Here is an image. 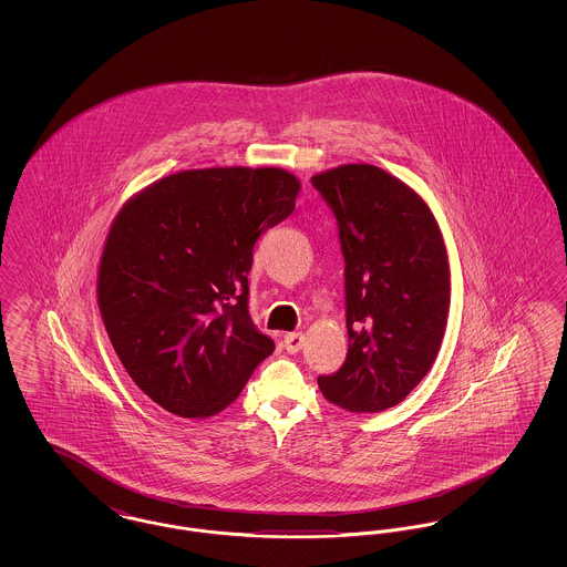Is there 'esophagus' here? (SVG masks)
<instances>
[{
    "label": "esophagus",
    "mask_w": 567,
    "mask_h": 567,
    "mask_svg": "<svg viewBox=\"0 0 567 567\" xmlns=\"http://www.w3.org/2000/svg\"><path fill=\"white\" fill-rule=\"evenodd\" d=\"M303 342H306V336L303 333H287L285 336V340H282V344H285V349H287V352H299L301 349H303Z\"/></svg>",
    "instance_id": "esophagus-1"
}]
</instances>
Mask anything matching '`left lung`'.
Instances as JSON below:
<instances>
[{
    "label": "left lung",
    "mask_w": 567,
    "mask_h": 567,
    "mask_svg": "<svg viewBox=\"0 0 567 567\" xmlns=\"http://www.w3.org/2000/svg\"><path fill=\"white\" fill-rule=\"evenodd\" d=\"M338 218L347 278L349 352L319 377L327 402L380 412L432 370L451 308V266L427 202L370 163L312 176Z\"/></svg>",
    "instance_id": "1"
}]
</instances>
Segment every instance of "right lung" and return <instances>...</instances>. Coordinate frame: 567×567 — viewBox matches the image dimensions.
Instances as JSON below:
<instances>
[{"instance_id": "add662e5", "label": "right lung", "mask_w": 567, "mask_h": 567, "mask_svg": "<svg viewBox=\"0 0 567 567\" xmlns=\"http://www.w3.org/2000/svg\"><path fill=\"white\" fill-rule=\"evenodd\" d=\"M282 167H204L132 195L110 225L97 306L135 384L167 412L208 419L243 393L274 342L248 317L257 238L296 208Z\"/></svg>"}]
</instances>
